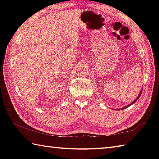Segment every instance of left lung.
<instances>
[{"label": "left lung", "mask_w": 159, "mask_h": 159, "mask_svg": "<svg viewBox=\"0 0 159 159\" xmlns=\"http://www.w3.org/2000/svg\"><path fill=\"white\" fill-rule=\"evenodd\" d=\"M141 94H142L141 93H139V96L138 97V98H136L135 99H134V101H133V102H132V103H131L130 104H129V105H128V107H126V108H127V107H130V105H132V104H134V102H136L137 100H138V99H139V97H140V95H141ZM125 108H124V109H125Z\"/></svg>", "instance_id": "8db88e82"}]
</instances>
